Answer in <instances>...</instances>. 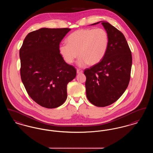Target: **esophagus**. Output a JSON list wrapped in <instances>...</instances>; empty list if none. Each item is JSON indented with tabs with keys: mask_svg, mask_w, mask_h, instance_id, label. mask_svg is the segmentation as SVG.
<instances>
[{
	"mask_svg": "<svg viewBox=\"0 0 153 153\" xmlns=\"http://www.w3.org/2000/svg\"><path fill=\"white\" fill-rule=\"evenodd\" d=\"M82 72H83V71L81 69H77V74H80V73H82Z\"/></svg>",
	"mask_w": 153,
	"mask_h": 153,
	"instance_id": "1",
	"label": "esophagus"
}]
</instances>
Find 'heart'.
I'll return each mask as SVG.
<instances>
[{
    "label": "heart",
    "instance_id": "obj_1",
    "mask_svg": "<svg viewBox=\"0 0 153 153\" xmlns=\"http://www.w3.org/2000/svg\"><path fill=\"white\" fill-rule=\"evenodd\" d=\"M66 42L59 47L62 58L67 63L72 64L79 56L77 65L84 67L88 64L93 65L102 61L108 48L109 36L102 28L81 29L68 36Z\"/></svg>",
    "mask_w": 153,
    "mask_h": 153
}]
</instances>
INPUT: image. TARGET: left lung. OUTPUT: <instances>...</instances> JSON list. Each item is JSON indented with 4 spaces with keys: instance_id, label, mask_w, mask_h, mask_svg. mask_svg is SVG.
<instances>
[{
    "instance_id": "left-lung-1",
    "label": "left lung",
    "mask_w": 153,
    "mask_h": 153,
    "mask_svg": "<svg viewBox=\"0 0 153 153\" xmlns=\"http://www.w3.org/2000/svg\"><path fill=\"white\" fill-rule=\"evenodd\" d=\"M102 22L109 36L107 53L102 61L84 71L86 95L97 107H106L123 94L130 79L132 55L123 33L105 21Z\"/></svg>"
}]
</instances>
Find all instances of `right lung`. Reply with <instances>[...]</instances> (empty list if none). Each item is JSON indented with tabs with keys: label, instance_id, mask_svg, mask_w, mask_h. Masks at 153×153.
Wrapping results in <instances>:
<instances>
[{
	"label": "right lung",
	"instance_id": "right-lung-1",
	"mask_svg": "<svg viewBox=\"0 0 153 153\" xmlns=\"http://www.w3.org/2000/svg\"><path fill=\"white\" fill-rule=\"evenodd\" d=\"M71 30L41 28L25 37L19 51L21 76L30 97L47 108L61 105L67 98V84L76 69L66 63L59 45Z\"/></svg>",
	"mask_w": 153,
	"mask_h": 153
}]
</instances>
